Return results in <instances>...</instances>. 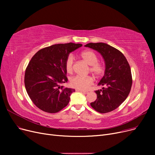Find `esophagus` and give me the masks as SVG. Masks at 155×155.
Listing matches in <instances>:
<instances>
[{
	"instance_id": "obj_1",
	"label": "esophagus",
	"mask_w": 155,
	"mask_h": 155,
	"mask_svg": "<svg viewBox=\"0 0 155 155\" xmlns=\"http://www.w3.org/2000/svg\"><path fill=\"white\" fill-rule=\"evenodd\" d=\"M76 91H77V92H82V93H84V94H87V93H88L87 91H82V90H80V89H76Z\"/></svg>"
}]
</instances>
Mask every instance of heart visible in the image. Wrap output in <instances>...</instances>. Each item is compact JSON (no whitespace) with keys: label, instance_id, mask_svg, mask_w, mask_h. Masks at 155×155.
Masks as SVG:
<instances>
[{"label":"heart","instance_id":"1","mask_svg":"<svg viewBox=\"0 0 155 155\" xmlns=\"http://www.w3.org/2000/svg\"><path fill=\"white\" fill-rule=\"evenodd\" d=\"M82 58L85 62L91 66L90 70L96 77H99L103 74L104 71V65L98 62V56L92 51L87 50L82 53ZM74 56L70 54L65 61V68L68 73H71L73 70L74 64ZM94 82V80L91 77L76 76L71 78L70 85L75 88L80 90H87Z\"/></svg>","mask_w":155,"mask_h":155}]
</instances>
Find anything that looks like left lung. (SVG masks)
I'll list each match as a JSON object with an SVG mask.
<instances>
[{
	"instance_id": "8db88e82",
	"label": "left lung",
	"mask_w": 155,
	"mask_h": 155,
	"mask_svg": "<svg viewBox=\"0 0 155 155\" xmlns=\"http://www.w3.org/2000/svg\"><path fill=\"white\" fill-rule=\"evenodd\" d=\"M99 52L105 62V71L96 91L97 99L91 106L100 113H107L117 109L127 97L132 86L129 64L124 54L106 43H90L85 45Z\"/></svg>"
}]
</instances>
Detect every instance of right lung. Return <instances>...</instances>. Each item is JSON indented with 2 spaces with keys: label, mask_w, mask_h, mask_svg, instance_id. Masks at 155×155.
I'll use <instances>...</instances> for the list:
<instances>
[{
  "label": "right lung",
  "mask_w": 155,
  "mask_h": 155,
  "mask_svg": "<svg viewBox=\"0 0 155 155\" xmlns=\"http://www.w3.org/2000/svg\"><path fill=\"white\" fill-rule=\"evenodd\" d=\"M82 46L72 43L54 45L32 56L25 71L24 84L30 99L39 109L56 113L68 105L75 91L61 85L68 81L65 61L71 52Z\"/></svg>",
  "instance_id": "right-lung-1"
}]
</instances>
